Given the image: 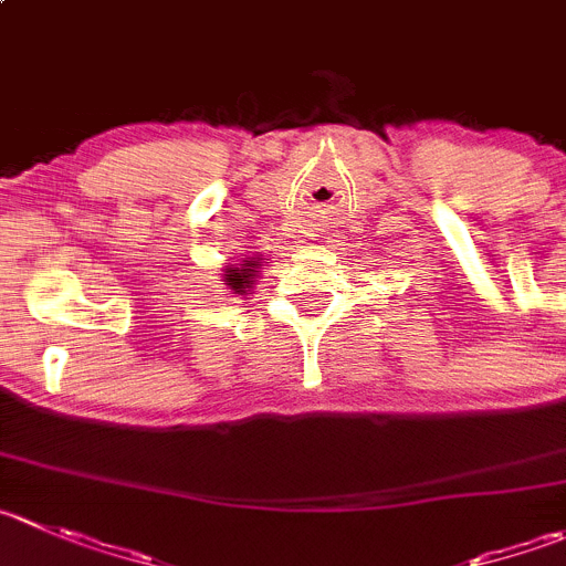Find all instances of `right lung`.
<instances>
[{
    "label": "right lung",
    "mask_w": 566,
    "mask_h": 566,
    "mask_svg": "<svg viewBox=\"0 0 566 566\" xmlns=\"http://www.w3.org/2000/svg\"><path fill=\"white\" fill-rule=\"evenodd\" d=\"M256 265H260V256H245V260L240 262V268H227V271H223V282H227L229 290H234V293H245V290L254 284Z\"/></svg>",
    "instance_id": "right-lung-1"
}]
</instances>
